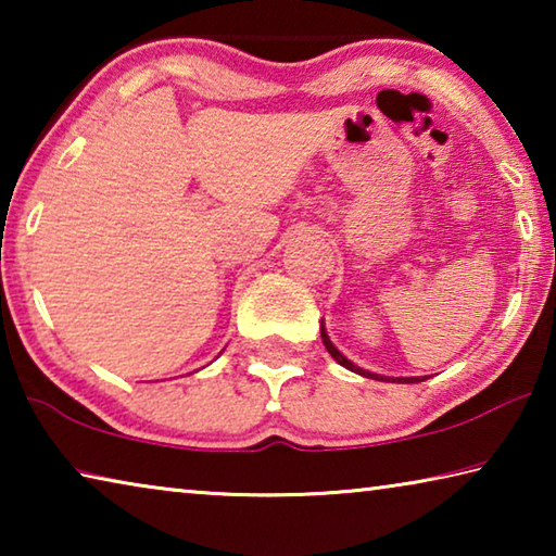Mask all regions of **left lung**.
Returning <instances> with one entry per match:
<instances>
[{
	"label": "left lung",
	"instance_id": "8db88e82",
	"mask_svg": "<svg viewBox=\"0 0 556 556\" xmlns=\"http://www.w3.org/2000/svg\"><path fill=\"white\" fill-rule=\"evenodd\" d=\"M321 338H324V345H326V351L331 353L338 363L343 365V368H348V370H353V372H357V375H363V378H375V380H382V382H421L419 378H397V380H392V378H382V375H372V372H365L363 368H357V365H353L351 361H348L345 355H341V351H338V348L331 343V338L326 336V331H324V326H321Z\"/></svg>",
	"mask_w": 556,
	"mask_h": 556
}]
</instances>
